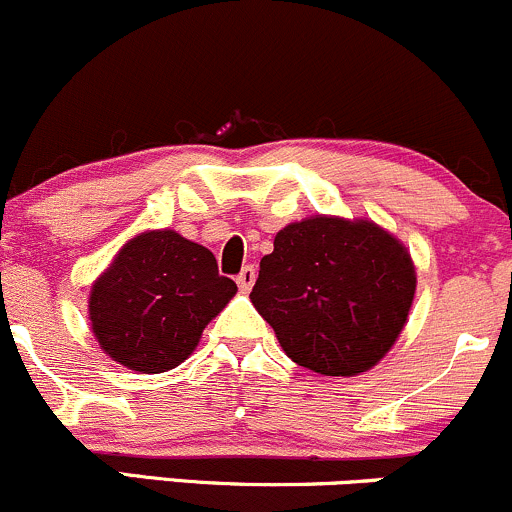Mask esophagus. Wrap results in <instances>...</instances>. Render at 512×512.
<instances>
[{"mask_svg":"<svg viewBox=\"0 0 512 512\" xmlns=\"http://www.w3.org/2000/svg\"><path fill=\"white\" fill-rule=\"evenodd\" d=\"M255 277H257V270L252 265L242 267L238 277H235V282H238V287L242 289V292H250L252 284H255Z\"/></svg>","mask_w":512,"mask_h":512,"instance_id":"1","label":"esophagus"}]
</instances>
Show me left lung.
<instances>
[{
    "label": "left lung",
    "instance_id": "left-lung-1",
    "mask_svg": "<svg viewBox=\"0 0 512 512\" xmlns=\"http://www.w3.org/2000/svg\"><path fill=\"white\" fill-rule=\"evenodd\" d=\"M414 287L400 240L370 220L319 215L279 230L250 299L301 368L358 375L397 341Z\"/></svg>",
    "mask_w": 512,
    "mask_h": 512
}]
</instances>
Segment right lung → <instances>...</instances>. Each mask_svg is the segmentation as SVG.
Returning <instances> with one entry per match:
<instances>
[{"label":"right lung","mask_w":512,"mask_h":512,"mask_svg":"<svg viewBox=\"0 0 512 512\" xmlns=\"http://www.w3.org/2000/svg\"><path fill=\"white\" fill-rule=\"evenodd\" d=\"M238 292L213 252L174 230L129 240L90 292L93 333L110 358L139 373L184 363L203 328Z\"/></svg>","instance_id":"right-lung-1"}]
</instances>
